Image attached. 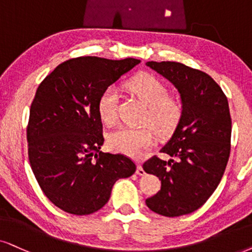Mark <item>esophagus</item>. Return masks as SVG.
Returning <instances> with one entry per match:
<instances>
[{
    "label": "esophagus",
    "mask_w": 252,
    "mask_h": 252,
    "mask_svg": "<svg viewBox=\"0 0 252 252\" xmlns=\"http://www.w3.org/2000/svg\"><path fill=\"white\" fill-rule=\"evenodd\" d=\"M136 173L138 174V176H144V174H145V171L143 170V166H142L141 161H137V171H136Z\"/></svg>",
    "instance_id": "obj_1"
}]
</instances>
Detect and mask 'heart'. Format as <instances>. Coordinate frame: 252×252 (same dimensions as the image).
Returning a JSON list of instances; mask_svg holds the SVG:
<instances>
[{"mask_svg": "<svg viewBox=\"0 0 252 252\" xmlns=\"http://www.w3.org/2000/svg\"><path fill=\"white\" fill-rule=\"evenodd\" d=\"M132 92L149 107L145 122L150 123L160 135L170 133L177 126L181 117V106L174 98L167 97V88L159 79L151 74H142L130 84ZM120 91L115 85L104 89L98 97L97 110L103 123L113 124L117 119ZM152 129L120 126L108 136V146L119 154L139 157L154 144Z\"/></svg>", "mask_w": 252, "mask_h": 252, "instance_id": "heart-1", "label": "heart"}]
</instances>
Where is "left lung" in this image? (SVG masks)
I'll list each match as a JSON object with an SVG mask.
<instances>
[{
  "label": "left lung",
  "mask_w": 252,
  "mask_h": 252,
  "mask_svg": "<svg viewBox=\"0 0 252 252\" xmlns=\"http://www.w3.org/2000/svg\"><path fill=\"white\" fill-rule=\"evenodd\" d=\"M146 66L167 79L180 95L179 123L146 173L161 181L160 190L146 199L159 215L174 218L199 209L219 186L230 155L231 119L228 100L207 73L176 62H148Z\"/></svg>",
  "instance_id": "left-lung-1"
}]
</instances>
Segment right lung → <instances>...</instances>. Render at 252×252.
<instances>
[{
  "label": "right lung",
  "mask_w": 252,
  "mask_h": 252,
  "mask_svg": "<svg viewBox=\"0 0 252 252\" xmlns=\"http://www.w3.org/2000/svg\"><path fill=\"white\" fill-rule=\"evenodd\" d=\"M141 60L79 57L57 66L39 85L27 130L29 160L53 205L74 215L97 212L114 184L136 165L123 155L104 154L98 97Z\"/></svg>",
  "instance_id": "right-lung-1"
}]
</instances>
